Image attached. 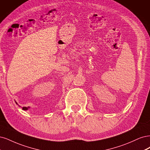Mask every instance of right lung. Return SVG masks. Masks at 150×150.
Instances as JSON below:
<instances>
[{"label":"right lung","mask_w":150,"mask_h":150,"mask_svg":"<svg viewBox=\"0 0 150 150\" xmlns=\"http://www.w3.org/2000/svg\"><path fill=\"white\" fill-rule=\"evenodd\" d=\"M16 103L17 105H18V103L16 102ZM30 108L29 107H23V108H22V110H28V108Z\"/></svg>","instance_id":"right-lung-1"}]
</instances>
